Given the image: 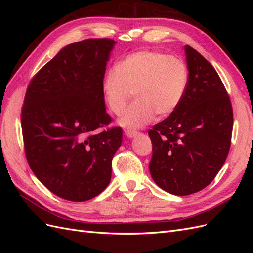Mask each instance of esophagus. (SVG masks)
<instances>
[{"instance_id":"esophagus-1","label":"esophagus","mask_w":253,"mask_h":253,"mask_svg":"<svg viewBox=\"0 0 253 253\" xmlns=\"http://www.w3.org/2000/svg\"><path fill=\"white\" fill-rule=\"evenodd\" d=\"M125 135L127 137V138H133V137H135L137 135V132L132 131V129H126Z\"/></svg>"}]
</instances>
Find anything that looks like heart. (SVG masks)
I'll list each match as a JSON object with an SVG mask.
<instances>
[{"instance_id":"b5f03b06","label":"heart","mask_w":253,"mask_h":253,"mask_svg":"<svg viewBox=\"0 0 253 253\" xmlns=\"http://www.w3.org/2000/svg\"><path fill=\"white\" fill-rule=\"evenodd\" d=\"M189 84V70L179 58L167 53L141 50L126 56L105 74L102 91L109 109L122 114L132 95L135 102L118 120L126 128H139L156 115L164 118L172 114Z\"/></svg>"}]
</instances>
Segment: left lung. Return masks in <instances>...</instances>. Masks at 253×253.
<instances>
[{
	"label": "left lung",
	"mask_w": 253,
	"mask_h": 253,
	"mask_svg": "<svg viewBox=\"0 0 253 253\" xmlns=\"http://www.w3.org/2000/svg\"><path fill=\"white\" fill-rule=\"evenodd\" d=\"M189 84L180 104L149 131V165L156 185L183 196L198 192L215 178L230 149L233 112L214 67L185 46Z\"/></svg>",
	"instance_id": "left-lung-1"
}]
</instances>
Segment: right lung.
<instances>
[{
	"label": "right lung",
	"mask_w": 253,
	"mask_h": 253,
	"mask_svg": "<svg viewBox=\"0 0 253 253\" xmlns=\"http://www.w3.org/2000/svg\"><path fill=\"white\" fill-rule=\"evenodd\" d=\"M112 39L68 44L30 81L21 125L30 169L57 196L84 202L100 194L112 177V159L122 129L110 124L102 81Z\"/></svg>",
	"instance_id": "add662e5"
}]
</instances>
